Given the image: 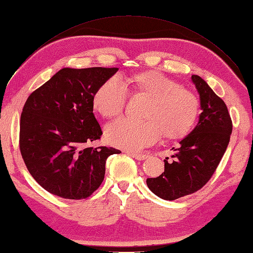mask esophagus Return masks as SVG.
<instances>
[{"instance_id": "obj_1", "label": "esophagus", "mask_w": 253, "mask_h": 253, "mask_svg": "<svg viewBox=\"0 0 253 253\" xmlns=\"http://www.w3.org/2000/svg\"><path fill=\"white\" fill-rule=\"evenodd\" d=\"M128 155H130V156L134 159L137 160H144L147 158V155L145 154H138V153H133V152H127Z\"/></svg>"}]
</instances>
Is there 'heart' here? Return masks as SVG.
<instances>
[{"label": "heart", "mask_w": 253, "mask_h": 253, "mask_svg": "<svg viewBox=\"0 0 253 253\" xmlns=\"http://www.w3.org/2000/svg\"><path fill=\"white\" fill-rule=\"evenodd\" d=\"M132 92L147 101L142 116L144 121L121 119L106 129V138L113 146L138 151L154 144L161 133L170 140L185 138L200 114V100L189 89L159 71L150 70L134 75L130 81ZM128 88L119 76L110 77L96 89L93 105L101 115L114 118L125 108Z\"/></svg>", "instance_id": "b5f03b06"}]
</instances>
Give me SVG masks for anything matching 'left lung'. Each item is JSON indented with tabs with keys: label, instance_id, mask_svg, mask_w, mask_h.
Segmentation results:
<instances>
[{
	"label": "left lung",
	"instance_id": "1",
	"mask_svg": "<svg viewBox=\"0 0 253 253\" xmlns=\"http://www.w3.org/2000/svg\"><path fill=\"white\" fill-rule=\"evenodd\" d=\"M191 80L200 95L202 113L193 130L173 147L172 159H165V172L147 178L153 193L164 200L188 196L209 182L223 157L232 133V120L224 101L202 78L193 75Z\"/></svg>",
	"mask_w": 253,
	"mask_h": 253
}]
</instances>
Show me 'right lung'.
Returning <instances> with one entry per match:
<instances>
[{
	"label": "right lung",
	"mask_w": 253,
	"mask_h": 253,
	"mask_svg": "<svg viewBox=\"0 0 253 253\" xmlns=\"http://www.w3.org/2000/svg\"><path fill=\"white\" fill-rule=\"evenodd\" d=\"M119 68H63L25 101L19 146L31 175L63 199H86L99 188L113 147H86L102 131L93 96Z\"/></svg>",
	"instance_id": "1"
}]
</instances>
